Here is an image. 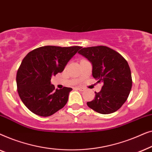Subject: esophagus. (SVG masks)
<instances>
[{
    "label": "esophagus",
    "mask_w": 152,
    "mask_h": 152,
    "mask_svg": "<svg viewBox=\"0 0 152 152\" xmlns=\"http://www.w3.org/2000/svg\"><path fill=\"white\" fill-rule=\"evenodd\" d=\"M77 89H78L79 91H85V88H82V87H78Z\"/></svg>",
    "instance_id": "34e87169"
}]
</instances>
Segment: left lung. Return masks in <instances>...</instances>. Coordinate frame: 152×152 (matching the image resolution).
Segmentation results:
<instances>
[{"instance_id":"obj_1","label":"left lung","mask_w":152,"mask_h":152,"mask_svg":"<svg viewBox=\"0 0 152 152\" xmlns=\"http://www.w3.org/2000/svg\"><path fill=\"white\" fill-rule=\"evenodd\" d=\"M78 53L91 62L93 77L102 84L93 100L87 102L88 107L102 114L118 111L127 99L132 86L127 61L118 52L104 45L84 48Z\"/></svg>"}]
</instances>
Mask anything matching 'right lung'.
I'll return each mask as SVG.
<instances>
[{
	"mask_svg": "<svg viewBox=\"0 0 152 152\" xmlns=\"http://www.w3.org/2000/svg\"><path fill=\"white\" fill-rule=\"evenodd\" d=\"M81 48L46 45L33 50L24 57L16 74V84L20 99L30 111L48 117L66 104L72 88L55 89L51 77L63 71Z\"/></svg>",
	"mask_w": 152,
	"mask_h": 152,
	"instance_id": "1",
	"label": "right lung"
}]
</instances>
